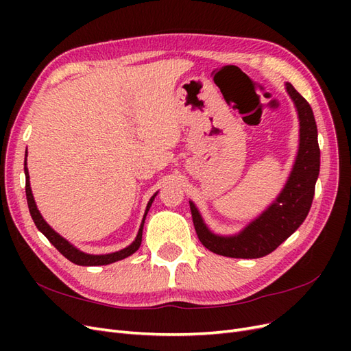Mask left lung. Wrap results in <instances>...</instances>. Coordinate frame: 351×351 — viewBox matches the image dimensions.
<instances>
[{"instance_id": "1", "label": "left lung", "mask_w": 351, "mask_h": 351, "mask_svg": "<svg viewBox=\"0 0 351 351\" xmlns=\"http://www.w3.org/2000/svg\"><path fill=\"white\" fill-rule=\"evenodd\" d=\"M285 89L299 114L300 139L290 177L274 204L239 234L218 236L206 227L196 205L190 200V210L200 243L221 256L241 259L267 256L289 239L309 214L321 167L316 121L309 102L293 88V84L287 83Z\"/></svg>"}]
</instances>
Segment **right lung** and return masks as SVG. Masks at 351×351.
<instances>
[{"instance_id":"add662e5","label":"right lung","mask_w":351,"mask_h":351,"mask_svg":"<svg viewBox=\"0 0 351 351\" xmlns=\"http://www.w3.org/2000/svg\"><path fill=\"white\" fill-rule=\"evenodd\" d=\"M26 156H27V151H26ZM25 176H26V199H27V206H29V212H30L32 219H34L35 226L38 227V230L42 232V234H44L49 240L51 244H54V247L62 254V256H66L70 262L76 263V265H80V267H98V265H108V263L121 261V259H124L127 256H130V254H133L137 249L141 247L145 218H146L147 210H149V208L152 205V202H154L156 193L149 199V202H147V206H146V210H145V215H143V219H142L139 232H137V236H136L134 241L130 244V246H127V247H124V249H121L119 252L108 253V254H89V253H84V252L74 247L71 243H69L64 237H61L58 232H56L54 230H52L47 224V221L42 218L40 212L36 208L34 195H32L30 182H29V171H27V167H26V161H25Z\"/></svg>"}]
</instances>
